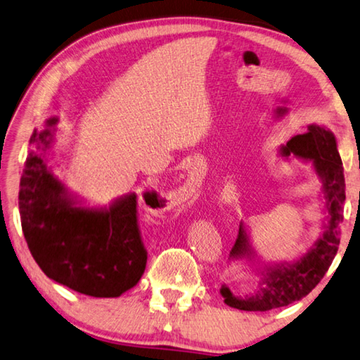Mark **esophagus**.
Instances as JSON below:
<instances>
[{"label": "esophagus", "instance_id": "34e87169", "mask_svg": "<svg viewBox=\"0 0 360 360\" xmlns=\"http://www.w3.org/2000/svg\"><path fill=\"white\" fill-rule=\"evenodd\" d=\"M199 175V174H198ZM199 184V179L194 174H191L190 176H188V180H186V184H185V186H184V191H194V188L196 186H199L198 185Z\"/></svg>", "mask_w": 360, "mask_h": 360}]
</instances>
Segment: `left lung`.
<instances>
[{
    "mask_svg": "<svg viewBox=\"0 0 360 360\" xmlns=\"http://www.w3.org/2000/svg\"><path fill=\"white\" fill-rule=\"evenodd\" d=\"M278 155L283 160H297L311 162L314 174L321 180L324 196L326 218L323 232L305 253L292 261L262 262L251 243L248 226L240 223L238 237L229 255V261H247L255 266L259 276V286L253 292L236 295L228 285H223L224 304L245 311H269L286 307L304 299L329 270L340 245V226L343 223L345 204V174L343 164L337 148V137L326 126L311 123L308 132L292 137L280 145Z\"/></svg>",
    "mask_w": 360,
    "mask_h": 360,
    "instance_id": "left-lung-1",
    "label": "left lung"
}]
</instances>
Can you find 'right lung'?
<instances>
[{"instance_id": "add662e5", "label": "right lung", "mask_w": 360, "mask_h": 360, "mask_svg": "<svg viewBox=\"0 0 360 360\" xmlns=\"http://www.w3.org/2000/svg\"><path fill=\"white\" fill-rule=\"evenodd\" d=\"M56 123L49 118L30 139L18 191L25 240L50 280L91 297H120L137 285L147 264L137 196L126 193L91 207L69 190L49 162Z\"/></svg>"}]
</instances>
